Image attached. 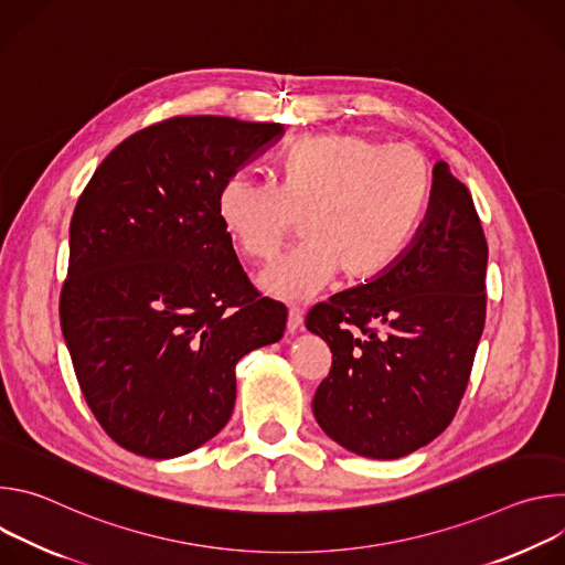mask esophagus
I'll return each mask as SVG.
<instances>
[{"mask_svg": "<svg viewBox=\"0 0 565 565\" xmlns=\"http://www.w3.org/2000/svg\"><path fill=\"white\" fill-rule=\"evenodd\" d=\"M303 324V310L299 306H290L288 308V333H297Z\"/></svg>", "mask_w": 565, "mask_h": 565, "instance_id": "34e87169", "label": "esophagus"}]
</instances>
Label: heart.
I'll return each instance as SVG.
<instances>
[{
    "label": "heart",
    "mask_w": 565,
    "mask_h": 565,
    "mask_svg": "<svg viewBox=\"0 0 565 565\" xmlns=\"http://www.w3.org/2000/svg\"><path fill=\"white\" fill-rule=\"evenodd\" d=\"M431 194V163L414 147L362 134H308L275 156V185L227 177L216 192V218L230 246L253 262L275 257L301 218L303 244L259 277L264 292L301 301L340 273L360 284L393 268L420 232Z\"/></svg>",
    "instance_id": "obj_1"
}]
</instances>
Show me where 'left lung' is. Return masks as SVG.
I'll use <instances>...</instances> for the list:
<instances>
[{
	"label": "left lung",
	"instance_id": "1",
	"mask_svg": "<svg viewBox=\"0 0 565 565\" xmlns=\"http://www.w3.org/2000/svg\"><path fill=\"white\" fill-rule=\"evenodd\" d=\"M488 241L445 160L409 250L377 279L315 306L306 329L333 353L312 414L344 449L407 456L451 423L486 327Z\"/></svg>",
	"mask_w": 565,
	"mask_h": 565
}]
</instances>
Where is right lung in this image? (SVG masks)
Instances as JSON below:
<instances>
[{"label": "right lung", "instance_id": "obj_1", "mask_svg": "<svg viewBox=\"0 0 565 565\" xmlns=\"http://www.w3.org/2000/svg\"><path fill=\"white\" fill-rule=\"evenodd\" d=\"M281 136L279 122L170 118L122 140L77 199L62 335L96 420L138 456L214 438L236 362L284 338L286 308L259 297L216 218L221 183Z\"/></svg>", "mask_w": 565, "mask_h": 565}]
</instances>
